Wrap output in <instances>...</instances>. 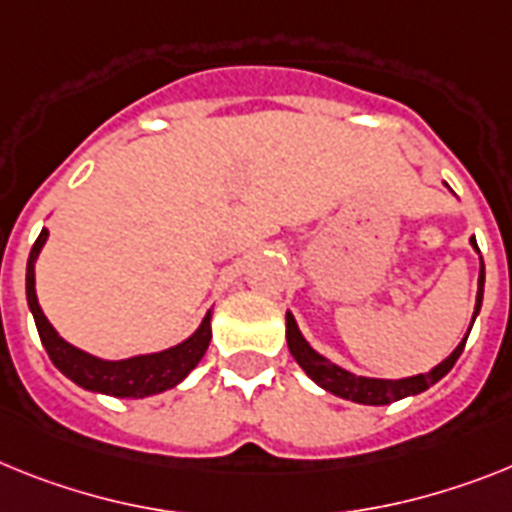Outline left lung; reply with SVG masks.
Listing matches in <instances>:
<instances>
[{"instance_id":"1","label":"left lung","mask_w":512,"mask_h":512,"mask_svg":"<svg viewBox=\"0 0 512 512\" xmlns=\"http://www.w3.org/2000/svg\"><path fill=\"white\" fill-rule=\"evenodd\" d=\"M471 244L476 247V239H471ZM482 296H484V263H482V276H479V294H476L474 320L476 315H479V309H482ZM474 320H471V325H474ZM466 338H463V341L458 343V349H455L445 362L437 364L432 372L406 377V380H372V377L354 375V372H349V369H343L338 367V364L328 362V359L317 354L315 349H309V343L304 341L299 328H296L294 315H286V341H289V351L296 359V364H299V367H302L304 372H307L317 385H320V388L328 390V393L341 395V398H346V401L367 403V406H385V403L401 401V398H406V395L422 393V390H427L429 385H435V382L448 375L450 369H453V364L458 362V356H461L463 346H466Z\"/></svg>"}]
</instances>
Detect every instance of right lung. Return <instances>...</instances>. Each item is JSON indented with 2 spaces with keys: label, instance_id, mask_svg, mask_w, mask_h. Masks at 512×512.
<instances>
[{
  "label": "right lung",
  "instance_id": "1",
  "mask_svg": "<svg viewBox=\"0 0 512 512\" xmlns=\"http://www.w3.org/2000/svg\"><path fill=\"white\" fill-rule=\"evenodd\" d=\"M46 236H49V231L44 229L30 249L28 270H25V294H28V307L33 312L46 354L62 375L77 382L80 388L117 395V398H145V395L163 393L190 375L208 351L210 315H205L203 325L195 330V336H190L174 349H166L161 354L132 356V359H122V362H103V359L85 354V351L70 346L64 338H59L57 330L51 328V322L38 307L36 296V257L44 247Z\"/></svg>",
  "mask_w": 512,
  "mask_h": 512
}]
</instances>
